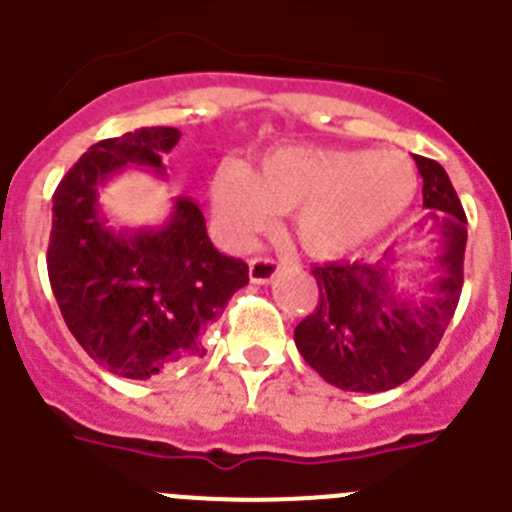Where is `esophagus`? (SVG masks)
I'll return each instance as SVG.
<instances>
[{
	"mask_svg": "<svg viewBox=\"0 0 512 512\" xmlns=\"http://www.w3.org/2000/svg\"><path fill=\"white\" fill-rule=\"evenodd\" d=\"M278 275V262L272 260V257H252L250 260V280L255 285H265L270 283L272 278Z\"/></svg>",
	"mask_w": 512,
	"mask_h": 512,
	"instance_id": "1",
	"label": "esophagus"
}]
</instances>
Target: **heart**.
<instances>
[{
  "instance_id": "1",
  "label": "heart",
  "mask_w": 512,
  "mask_h": 512,
  "mask_svg": "<svg viewBox=\"0 0 512 512\" xmlns=\"http://www.w3.org/2000/svg\"><path fill=\"white\" fill-rule=\"evenodd\" d=\"M417 194L419 174L407 154L348 148H285L257 176L227 166L212 186L214 209L237 240L270 227L275 214H295L298 242L321 257L371 242Z\"/></svg>"
}]
</instances>
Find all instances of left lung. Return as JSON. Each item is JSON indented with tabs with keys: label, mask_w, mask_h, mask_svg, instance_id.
<instances>
[{
	"label": "left lung",
	"mask_w": 512,
	"mask_h": 512,
	"mask_svg": "<svg viewBox=\"0 0 512 512\" xmlns=\"http://www.w3.org/2000/svg\"><path fill=\"white\" fill-rule=\"evenodd\" d=\"M424 207L437 229L439 278L429 295L404 293L389 278L391 252L376 265L328 262L313 267L318 305L295 328V346L328 384L343 391H389L429 361L462 293L467 217L450 176L437 161L414 156Z\"/></svg>",
	"instance_id": "left-lung-1"
}]
</instances>
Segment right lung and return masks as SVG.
<instances>
[{
	"label": "right lung",
	"instance_id": "add662e5",
	"mask_svg": "<svg viewBox=\"0 0 512 512\" xmlns=\"http://www.w3.org/2000/svg\"><path fill=\"white\" fill-rule=\"evenodd\" d=\"M179 128H138L90 146L52 194L47 275L75 341L123 379H151L202 358V336L250 283L247 262L212 245L191 199L174 202L159 229L113 232L98 212V186L128 166L164 176Z\"/></svg>",
	"mask_w": 512,
	"mask_h": 512
}]
</instances>
